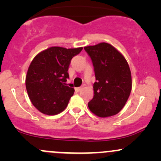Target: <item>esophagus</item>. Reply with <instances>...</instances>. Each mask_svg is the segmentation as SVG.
Instances as JSON below:
<instances>
[{"label":"esophagus","instance_id":"34e87169","mask_svg":"<svg viewBox=\"0 0 161 161\" xmlns=\"http://www.w3.org/2000/svg\"><path fill=\"white\" fill-rule=\"evenodd\" d=\"M75 89L76 92H79V91H81V89H82V87H78V88H75Z\"/></svg>","mask_w":161,"mask_h":161}]
</instances>
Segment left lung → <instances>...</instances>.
<instances>
[{"mask_svg": "<svg viewBox=\"0 0 161 161\" xmlns=\"http://www.w3.org/2000/svg\"><path fill=\"white\" fill-rule=\"evenodd\" d=\"M93 64L96 82L90 110L100 117L116 115L123 109L132 90V76L123 54L108 43L84 47Z\"/></svg>", "mask_w": 161, "mask_h": 161, "instance_id": "obj_1", "label": "left lung"}]
</instances>
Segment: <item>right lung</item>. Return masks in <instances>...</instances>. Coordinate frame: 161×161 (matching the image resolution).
Returning <instances> with one entry per match:
<instances>
[{
    "label": "right lung",
    "mask_w": 161,
    "mask_h": 161,
    "mask_svg": "<svg viewBox=\"0 0 161 161\" xmlns=\"http://www.w3.org/2000/svg\"><path fill=\"white\" fill-rule=\"evenodd\" d=\"M82 47H51L37 54L28 69L25 87L32 104L47 115L65 110L74 88L66 84L72 58Z\"/></svg>",
    "instance_id": "right-lung-1"
}]
</instances>
